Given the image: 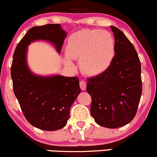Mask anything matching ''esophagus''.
<instances>
[{"label": "esophagus", "mask_w": 157, "mask_h": 157, "mask_svg": "<svg viewBox=\"0 0 157 157\" xmlns=\"http://www.w3.org/2000/svg\"><path fill=\"white\" fill-rule=\"evenodd\" d=\"M80 87L82 90H85L86 88V83L84 80H80Z\"/></svg>", "instance_id": "1"}]
</instances>
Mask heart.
Here are the masks:
<instances>
[{"instance_id": "obj_1", "label": "heart", "mask_w": 157, "mask_h": 157, "mask_svg": "<svg viewBox=\"0 0 157 157\" xmlns=\"http://www.w3.org/2000/svg\"><path fill=\"white\" fill-rule=\"evenodd\" d=\"M115 40L110 33L98 29H84L71 35L68 39L65 64L73 67L70 58L80 60L83 73L97 76L105 72L115 57Z\"/></svg>"}]
</instances>
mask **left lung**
Listing matches in <instances>:
<instances>
[{
  "label": "left lung",
  "mask_w": 157,
  "mask_h": 157,
  "mask_svg": "<svg viewBox=\"0 0 157 157\" xmlns=\"http://www.w3.org/2000/svg\"><path fill=\"white\" fill-rule=\"evenodd\" d=\"M115 52L105 72L87 79L91 115L99 125L116 128L131 122L142 93L141 65L134 45L119 29L110 26Z\"/></svg>",
  "instance_id": "left-lung-1"
}]
</instances>
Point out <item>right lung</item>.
Wrapping results in <instances>:
<instances>
[{"instance_id": "1", "label": "right lung", "mask_w": 157, "mask_h": 157, "mask_svg": "<svg viewBox=\"0 0 157 157\" xmlns=\"http://www.w3.org/2000/svg\"><path fill=\"white\" fill-rule=\"evenodd\" d=\"M65 37L59 24L33 27L17 45L13 57L10 74L14 94L26 120L44 131H56L67 124L71 105L81 90L77 77H42L32 74L26 64V49L33 41L43 39L52 42L61 52Z\"/></svg>"}]
</instances>
